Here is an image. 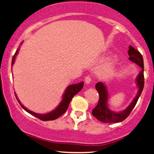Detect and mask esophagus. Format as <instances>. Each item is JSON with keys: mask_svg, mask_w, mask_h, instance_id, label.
<instances>
[{"mask_svg": "<svg viewBox=\"0 0 154 154\" xmlns=\"http://www.w3.org/2000/svg\"><path fill=\"white\" fill-rule=\"evenodd\" d=\"M91 77L90 76H87V77H86V78H85V82H86V84H89L90 83H91Z\"/></svg>", "mask_w": 154, "mask_h": 154, "instance_id": "esophagus-1", "label": "esophagus"}]
</instances>
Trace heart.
<instances>
[{"label":"heart","instance_id":"obj_1","mask_svg":"<svg viewBox=\"0 0 154 154\" xmlns=\"http://www.w3.org/2000/svg\"><path fill=\"white\" fill-rule=\"evenodd\" d=\"M116 67V63L114 62L109 63L101 68L100 73L104 77H109L113 75L114 69Z\"/></svg>","mask_w":154,"mask_h":154}]
</instances>
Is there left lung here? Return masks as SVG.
<instances>
[{
    "mask_svg": "<svg viewBox=\"0 0 154 154\" xmlns=\"http://www.w3.org/2000/svg\"><path fill=\"white\" fill-rule=\"evenodd\" d=\"M129 55V59L136 64L138 65L142 68V71L139 73L136 79L137 85L139 88L137 94L135 98L133 99L132 103L126 109L120 112H114L110 110L107 107L108 93L103 82H98L96 84V88L99 94V101L96 107L93 109L92 114L97 119L103 123H119L125 120L132 110L135 107L137 102L141 95L143 88L144 85V60L141 54L132 46L129 47V50L128 51Z\"/></svg>",
    "mask_w": 154,
    "mask_h": 154,
    "instance_id": "1",
    "label": "left lung"
}]
</instances>
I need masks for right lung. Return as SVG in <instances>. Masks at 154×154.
I'll list each match as a JSON object with an SVG mask.
<instances>
[{
  "mask_svg": "<svg viewBox=\"0 0 154 154\" xmlns=\"http://www.w3.org/2000/svg\"><path fill=\"white\" fill-rule=\"evenodd\" d=\"M19 49H17L16 51V53L12 57V66L14 64V60H15V56L18 53ZM84 86V82H80V83H78L76 84H72V85H70L67 87L66 91H65L63 96V99L60 103L59 104V105L54 110L51 111L49 112V113L47 114H40L38 113H35V112L31 111V110L28 109L27 108H26L24 106H23L22 104H21L20 102H19V99L17 98V97L16 95V98L18 100L19 103L20 104V105L21 106V107L23 108L25 111H26L27 112H29V114H32L35 116V117L38 118L39 119L42 120V121H52V120H55L56 119L59 117L60 116H61L62 114H63L68 109L69 104H70L71 100L73 98V96L75 95H76L78 92H79L80 91L82 90V88H83Z\"/></svg>",
  "mask_w": 154,
  "mask_h": 154,
  "instance_id": "right-lung-1",
  "label": "right lung"
}]
</instances>
